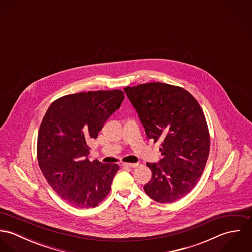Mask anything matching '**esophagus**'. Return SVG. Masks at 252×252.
<instances>
[{
  "label": "esophagus",
  "mask_w": 252,
  "mask_h": 252,
  "mask_svg": "<svg viewBox=\"0 0 252 252\" xmlns=\"http://www.w3.org/2000/svg\"><path fill=\"white\" fill-rule=\"evenodd\" d=\"M138 163H122V166L126 168H136L138 167Z\"/></svg>",
  "instance_id": "1"
}]
</instances>
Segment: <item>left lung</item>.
<instances>
[{
    "instance_id": "left-lung-1",
    "label": "left lung",
    "mask_w": 252,
    "mask_h": 252,
    "mask_svg": "<svg viewBox=\"0 0 252 252\" xmlns=\"http://www.w3.org/2000/svg\"><path fill=\"white\" fill-rule=\"evenodd\" d=\"M146 137L161 141L162 158L146 163L152 177L145 193L158 203H173L189 193L200 179L210 153L205 114L181 87L151 82L125 87Z\"/></svg>"
}]
</instances>
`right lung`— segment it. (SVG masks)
Instances as JSON below:
<instances>
[{"mask_svg": "<svg viewBox=\"0 0 252 252\" xmlns=\"http://www.w3.org/2000/svg\"><path fill=\"white\" fill-rule=\"evenodd\" d=\"M124 100L121 90L67 95L46 110L37 136L38 166L52 189L74 208H95L110 191L119 170L88 158V143L97 139Z\"/></svg>", "mask_w": 252, "mask_h": 252, "instance_id": "1", "label": "right lung"}]
</instances>
